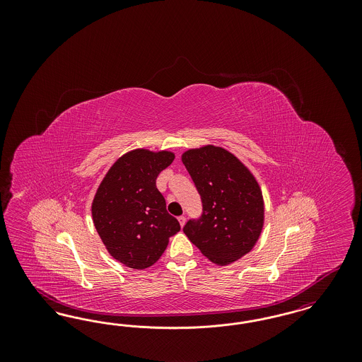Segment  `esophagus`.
<instances>
[{"label": "esophagus", "instance_id": "34e87169", "mask_svg": "<svg viewBox=\"0 0 362 362\" xmlns=\"http://www.w3.org/2000/svg\"><path fill=\"white\" fill-rule=\"evenodd\" d=\"M177 220H179V223H180V226H183V225L186 224V217H185V216H179Z\"/></svg>", "mask_w": 362, "mask_h": 362}]
</instances>
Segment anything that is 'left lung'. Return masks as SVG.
I'll list each match as a JSON object with an SVG mask.
<instances>
[{
    "label": "left lung",
    "instance_id": "obj_1",
    "mask_svg": "<svg viewBox=\"0 0 362 362\" xmlns=\"http://www.w3.org/2000/svg\"><path fill=\"white\" fill-rule=\"evenodd\" d=\"M182 161L204 206L202 216L183 228L189 241L220 266L248 254L264 223L263 195L255 176L236 156L214 145L189 149Z\"/></svg>",
    "mask_w": 362,
    "mask_h": 362
}]
</instances>
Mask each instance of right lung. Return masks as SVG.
I'll use <instances>...</instances> for the list:
<instances>
[{
    "mask_svg": "<svg viewBox=\"0 0 362 362\" xmlns=\"http://www.w3.org/2000/svg\"><path fill=\"white\" fill-rule=\"evenodd\" d=\"M173 158L168 151H130L112 164L95 194V228L110 255L130 269L155 264L170 238L180 230L156 187L158 173Z\"/></svg>",
    "mask_w": 362,
    "mask_h": 362,
    "instance_id": "obj_1",
    "label": "right lung"
}]
</instances>
